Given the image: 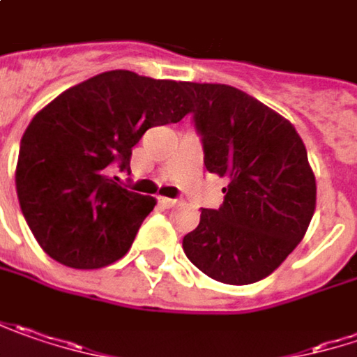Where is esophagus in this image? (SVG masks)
I'll use <instances>...</instances> for the list:
<instances>
[{"instance_id":"34e87169","label":"esophagus","mask_w":357,"mask_h":357,"mask_svg":"<svg viewBox=\"0 0 357 357\" xmlns=\"http://www.w3.org/2000/svg\"><path fill=\"white\" fill-rule=\"evenodd\" d=\"M158 205L165 206V208H172V206L178 205L176 199H167V197H158Z\"/></svg>"}]
</instances>
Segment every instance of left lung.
<instances>
[{"label":"left lung","mask_w":357,"mask_h":357,"mask_svg":"<svg viewBox=\"0 0 357 357\" xmlns=\"http://www.w3.org/2000/svg\"><path fill=\"white\" fill-rule=\"evenodd\" d=\"M205 167L227 176L219 208H203L183 239L205 275L249 285L271 275L303 239L315 211V176L294 124L227 84L185 82Z\"/></svg>","instance_id":"1"}]
</instances>
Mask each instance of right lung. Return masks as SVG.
Masks as SVG:
<instances>
[{"label":"right lung","mask_w":357,"mask_h":357,"mask_svg":"<svg viewBox=\"0 0 357 357\" xmlns=\"http://www.w3.org/2000/svg\"><path fill=\"white\" fill-rule=\"evenodd\" d=\"M185 82L112 70L62 92L22 136L15 188L40 247L74 269H100L130 249L156 201L122 187L132 146L188 114Z\"/></svg>","instance_id":"right-lung-1"}]
</instances>
